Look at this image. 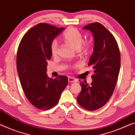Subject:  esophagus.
Segmentation results:
<instances>
[{
	"instance_id": "obj_1",
	"label": "esophagus",
	"mask_w": 135,
	"mask_h": 135,
	"mask_svg": "<svg viewBox=\"0 0 135 135\" xmlns=\"http://www.w3.org/2000/svg\"><path fill=\"white\" fill-rule=\"evenodd\" d=\"M68 81H69V83H75L77 81V80H76V79H75L73 77H71V76H69V78H68Z\"/></svg>"
}]
</instances>
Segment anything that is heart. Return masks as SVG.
Instances as JSON below:
<instances>
[{
    "label": "heart",
    "mask_w": 135,
    "mask_h": 135,
    "mask_svg": "<svg viewBox=\"0 0 135 135\" xmlns=\"http://www.w3.org/2000/svg\"><path fill=\"white\" fill-rule=\"evenodd\" d=\"M64 41L74 47L83 55H86L91 49V43L89 40H83V35L77 28L70 26L66 29L63 35ZM59 51V44L56 40H53L51 44V52L52 55L57 54ZM79 64H75L73 68H75Z\"/></svg>",
    "instance_id": "obj_1"
}]
</instances>
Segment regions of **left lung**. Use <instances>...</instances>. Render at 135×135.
Segmentation results:
<instances>
[{
    "mask_svg": "<svg viewBox=\"0 0 135 135\" xmlns=\"http://www.w3.org/2000/svg\"><path fill=\"white\" fill-rule=\"evenodd\" d=\"M83 29L94 35V52L88 65L92 66L94 74L90 86L86 81L81 82V90L76 99L83 108L94 111L104 105L112 97L119 73L121 57L115 38L103 25L94 22Z\"/></svg>",
    "mask_w": 135,
    "mask_h": 135,
    "instance_id": "1",
    "label": "left lung"
}]
</instances>
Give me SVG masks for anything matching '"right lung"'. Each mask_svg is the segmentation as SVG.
<instances>
[{
	"mask_svg": "<svg viewBox=\"0 0 135 135\" xmlns=\"http://www.w3.org/2000/svg\"><path fill=\"white\" fill-rule=\"evenodd\" d=\"M64 30L45 23L37 24L25 33L18 47L17 69L23 90L31 104L41 110L54 107L68 84L66 76L52 79L46 74L51 44Z\"/></svg>",
	"mask_w": 135,
	"mask_h": 135,
	"instance_id": "obj_1",
	"label": "right lung"
}]
</instances>
